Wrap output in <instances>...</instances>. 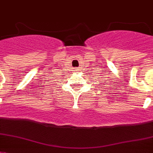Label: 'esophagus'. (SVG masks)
<instances>
[{"label":"esophagus","instance_id":"1","mask_svg":"<svg viewBox=\"0 0 153 153\" xmlns=\"http://www.w3.org/2000/svg\"><path fill=\"white\" fill-rule=\"evenodd\" d=\"M76 70H78V69H76Z\"/></svg>","mask_w":153,"mask_h":153}]
</instances>
